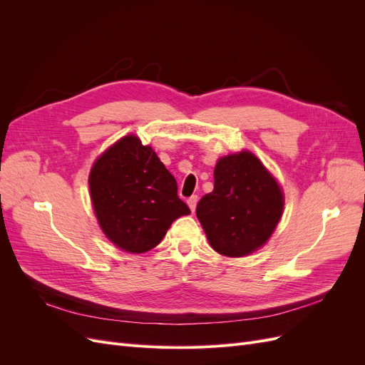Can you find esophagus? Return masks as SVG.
Instances as JSON below:
<instances>
[{"mask_svg": "<svg viewBox=\"0 0 365 365\" xmlns=\"http://www.w3.org/2000/svg\"><path fill=\"white\" fill-rule=\"evenodd\" d=\"M187 204H189V207H190V210H192V212H195V208H196V204H197V196H196V195L190 196V197H189V200H187Z\"/></svg>", "mask_w": 365, "mask_h": 365, "instance_id": "esophagus-1", "label": "esophagus"}]
</instances>
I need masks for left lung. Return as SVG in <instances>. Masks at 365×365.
<instances>
[{
  "label": "left lung",
  "instance_id": "obj_1",
  "mask_svg": "<svg viewBox=\"0 0 365 365\" xmlns=\"http://www.w3.org/2000/svg\"><path fill=\"white\" fill-rule=\"evenodd\" d=\"M283 212L280 187L250 152L220 158L215 189L201 197L196 216L210 245L228 257L260 248L277 227Z\"/></svg>",
  "mask_w": 365,
  "mask_h": 365
}]
</instances>
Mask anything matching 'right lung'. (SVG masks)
Instances as JSON below:
<instances>
[{
  "instance_id": "1",
  "label": "right lung",
  "mask_w": 365,
  "mask_h": 365,
  "mask_svg": "<svg viewBox=\"0 0 365 365\" xmlns=\"http://www.w3.org/2000/svg\"><path fill=\"white\" fill-rule=\"evenodd\" d=\"M90 192L103 233L128 252L155 248L173 220L190 213L173 175L134 135L121 138L96 161Z\"/></svg>"
}]
</instances>
